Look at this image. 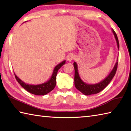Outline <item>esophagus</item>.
Listing matches in <instances>:
<instances>
[{"label": "esophagus", "mask_w": 131, "mask_h": 131, "mask_svg": "<svg viewBox=\"0 0 131 131\" xmlns=\"http://www.w3.org/2000/svg\"><path fill=\"white\" fill-rule=\"evenodd\" d=\"M74 55H73V54H70L69 55H68L67 57H66V59H67L68 61L69 62H71L72 61L73 59H74Z\"/></svg>", "instance_id": "1"}]
</instances>
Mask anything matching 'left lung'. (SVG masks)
<instances>
[{
	"label": "left lung",
	"mask_w": 131,
	"mask_h": 131,
	"mask_svg": "<svg viewBox=\"0 0 131 131\" xmlns=\"http://www.w3.org/2000/svg\"><path fill=\"white\" fill-rule=\"evenodd\" d=\"M112 32L113 33L114 35L115 39L117 41V47L119 50V42L118 39L117 37L116 32H114L113 29H112ZM118 58H117V60L116 64L114 66L113 69L111 71V72L106 77V78L103 80L102 81L99 82L98 83L95 84H88L82 80L78 72V68H77V65L76 62L73 63V66L74 68V85L76 88L79 91H80L81 93H83L85 95H90L92 94H97L101 91H102L103 89L107 87V85L110 83V82L112 80V79L113 78L114 75L116 74V72L117 71V65H118Z\"/></svg>",
	"instance_id": "left-lung-1"
}]
</instances>
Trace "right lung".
Here are the masks:
<instances>
[{
	"mask_svg": "<svg viewBox=\"0 0 131 131\" xmlns=\"http://www.w3.org/2000/svg\"><path fill=\"white\" fill-rule=\"evenodd\" d=\"M66 61H63L60 63L58 64L55 66L54 70H53L52 76L48 81L45 83L37 85H32V84H28L24 83L14 73L15 77L18 83L23 87L24 89L27 91L28 92L31 94L36 95H44L47 94L48 93L51 91L55 88L56 85V76L57 75L58 70L65 63Z\"/></svg>",
	"mask_w": 131,
	"mask_h": 131,
	"instance_id": "add662e5",
	"label": "right lung"
}]
</instances>
